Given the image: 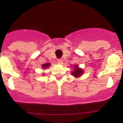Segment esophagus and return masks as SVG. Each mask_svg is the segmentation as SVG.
Here are the masks:
<instances>
[{
    "label": "esophagus",
    "instance_id": "obj_1",
    "mask_svg": "<svg viewBox=\"0 0 123 123\" xmlns=\"http://www.w3.org/2000/svg\"><path fill=\"white\" fill-rule=\"evenodd\" d=\"M57 61V63H58L59 64H62V60L61 59H58Z\"/></svg>",
    "mask_w": 123,
    "mask_h": 123
}]
</instances>
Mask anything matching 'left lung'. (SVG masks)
Segmentation results:
<instances>
[{
    "mask_svg": "<svg viewBox=\"0 0 123 123\" xmlns=\"http://www.w3.org/2000/svg\"><path fill=\"white\" fill-rule=\"evenodd\" d=\"M82 73H83L82 70L80 68H77V66H75V69L73 72H72V74H73L74 77H79L80 76H81Z\"/></svg>",
    "mask_w": 123,
    "mask_h": 123,
    "instance_id": "obj_1",
    "label": "left lung"
}]
</instances>
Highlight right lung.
<instances>
[{"label": "right lung", "instance_id": "1", "mask_svg": "<svg viewBox=\"0 0 123 123\" xmlns=\"http://www.w3.org/2000/svg\"><path fill=\"white\" fill-rule=\"evenodd\" d=\"M50 66V64L49 63H47V64H43L42 65V68H47L48 66Z\"/></svg>", "mask_w": 123, "mask_h": 123}]
</instances>
